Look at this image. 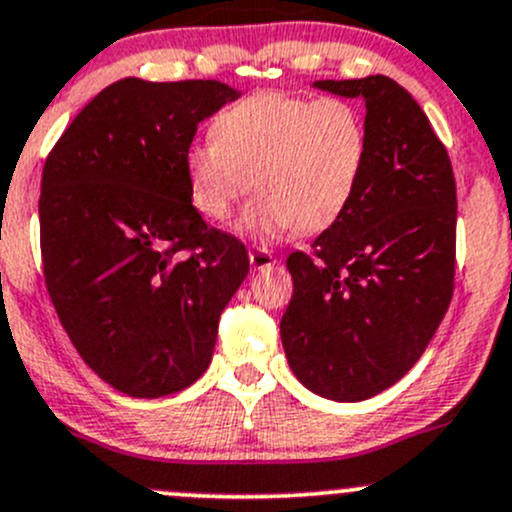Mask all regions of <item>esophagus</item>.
<instances>
[{
  "label": "esophagus",
  "mask_w": 512,
  "mask_h": 512,
  "mask_svg": "<svg viewBox=\"0 0 512 512\" xmlns=\"http://www.w3.org/2000/svg\"><path fill=\"white\" fill-rule=\"evenodd\" d=\"M250 265L255 270H267V267L277 265V257L270 250H250Z\"/></svg>",
  "instance_id": "1"
}]
</instances>
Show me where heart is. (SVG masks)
<instances>
[{
	"label": "heart",
	"instance_id": "obj_1",
	"mask_svg": "<svg viewBox=\"0 0 512 512\" xmlns=\"http://www.w3.org/2000/svg\"><path fill=\"white\" fill-rule=\"evenodd\" d=\"M210 136L185 153L190 203L225 223L250 188L257 200L242 230L252 237L332 227L354 203L369 160L364 116L344 98L260 91L223 108Z\"/></svg>",
	"mask_w": 512,
	"mask_h": 512
}]
</instances>
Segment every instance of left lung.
I'll return each instance as SVG.
<instances>
[{"instance_id": "1", "label": "left lung", "mask_w": 512, "mask_h": 512, "mask_svg": "<svg viewBox=\"0 0 512 512\" xmlns=\"http://www.w3.org/2000/svg\"><path fill=\"white\" fill-rule=\"evenodd\" d=\"M366 103L369 160L347 213L292 252L280 334L294 376L332 401H364L426 352L453 297L456 178L414 96L389 76L317 81Z\"/></svg>"}]
</instances>
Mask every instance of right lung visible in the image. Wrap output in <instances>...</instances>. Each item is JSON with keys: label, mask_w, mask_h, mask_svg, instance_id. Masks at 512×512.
I'll return each instance as SVG.
<instances>
[{"label": "right lung", "mask_w": 512, "mask_h": 512, "mask_svg": "<svg viewBox=\"0 0 512 512\" xmlns=\"http://www.w3.org/2000/svg\"><path fill=\"white\" fill-rule=\"evenodd\" d=\"M237 94L220 81L106 86L46 156L41 270L61 327L108 386L160 399L210 364L220 314L250 272L245 245L188 198L200 121Z\"/></svg>", "instance_id": "add662e5"}]
</instances>
